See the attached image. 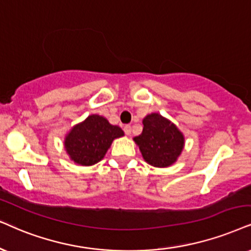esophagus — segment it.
<instances>
[{"instance_id":"esophagus-1","label":"esophagus","mask_w":251,"mask_h":251,"mask_svg":"<svg viewBox=\"0 0 251 251\" xmlns=\"http://www.w3.org/2000/svg\"><path fill=\"white\" fill-rule=\"evenodd\" d=\"M124 132H125V134H127V135L131 134V132H132L131 125H125V126H124Z\"/></svg>"}]
</instances>
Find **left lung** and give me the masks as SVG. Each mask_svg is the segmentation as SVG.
<instances>
[{"instance_id":"8db88e82","label":"left lung","mask_w":251,"mask_h":251,"mask_svg":"<svg viewBox=\"0 0 251 251\" xmlns=\"http://www.w3.org/2000/svg\"><path fill=\"white\" fill-rule=\"evenodd\" d=\"M144 129L134 141L145 161L157 168L169 167L177 160L184 147V136L178 128L158 113L144 119Z\"/></svg>"}]
</instances>
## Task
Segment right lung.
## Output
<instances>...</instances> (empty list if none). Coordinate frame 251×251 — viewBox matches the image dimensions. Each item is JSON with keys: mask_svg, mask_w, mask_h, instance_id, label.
I'll list each match as a JSON object with an SVG mask.
<instances>
[{"mask_svg": "<svg viewBox=\"0 0 251 251\" xmlns=\"http://www.w3.org/2000/svg\"><path fill=\"white\" fill-rule=\"evenodd\" d=\"M123 135L118 126L111 125L104 117L93 115L72 128L66 136L65 147L75 163L93 166L102 160L112 141Z\"/></svg>", "mask_w": 251, "mask_h": 251, "instance_id": "right-lung-1", "label": "right lung"}]
</instances>
